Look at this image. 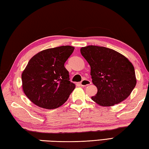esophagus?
Wrapping results in <instances>:
<instances>
[{
  "instance_id": "34e87169",
  "label": "esophagus",
  "mask_w": 149,
  "mask_h": 149,
  "mask_svg": "<svg viewBox=\"0 0 149 149\" xmlns=\"http://www.w3.org/2000/svg\"><path fill=\"white\" fill-rule=\"evenodd\" d=\"M91 84H92V82H91L90 80L86 79L82 80V81L80 82V85L81 86H87L90 85Z\"/></svg>"
}]
</instances>
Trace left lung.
Instances as JSON below:
<instances>
[{
	"label": "left lung",
	"instance_id": "left-lung-1",
	"mask_svg": "<svg viewBox=\"0 0 149 149\" xmlns=\"http://www.w3.org/2000/svg\"><path fill=\"white\" fill-rule=\"evenodd\" d=\"M80 52L90 65L92 82L97 88L92 97L94 102L111 107L128 97L137 80L134 65L127 57L103 46L82 47Z\"/></svg>",
	"mask_w": 149,
	"mask_h": 149
}]
</instances>
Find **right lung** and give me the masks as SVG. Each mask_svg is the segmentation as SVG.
<instances>
[{"label":"right lung","instance_id":"add662e5","mask_svg":"<svg viewBox=\"0 0 149 149\" xmlns=\"http://www.w3.org/2000/svg\"><path fill=\"white\" fill-rule=\"evenodd\" d=\"M70 46L48 48L35 54L22 74L23 92L39 107L54 109L66 102L75 88L64 63L74 51Z\"/></svg>","mask_w":149,"mask_h":149}]
</instances>
